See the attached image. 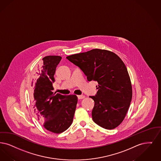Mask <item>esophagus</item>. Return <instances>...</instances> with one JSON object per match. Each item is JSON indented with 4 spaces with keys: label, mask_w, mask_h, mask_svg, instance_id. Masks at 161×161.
<instances>
[{
    "label": "esophagus",
    "mask_w": 161,
    "mask_h": 161,
    "mask_svg": "<svg viewBox=\"0 0 161 161\" xmlns=\"http://www.w3.org/2000/svg\"><path fill=\"white\" fill-rule=\"evenodd\" d=\"M85 96L84 95H78L77 96V98L78 99H83V98H85Z\"/></svg>",
    "instance_id": "obj_1"
}]
</instances>
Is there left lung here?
Instances as JSON below:
<instances>
[{"mask_svg":"<svg viewBox=\"0 0 161 161\" xmlns=\"http://www.w3.org/2000/svg\"><path fill=\"white\" fill-rule=\"evenodd\" d=\"M79 67L88 81H97L98 91L92 111V119L106 129H114L126 117L132 97L130 79L126 65L114 52L95 49L67 56Z\"/></svg>","mask_w":161,"mask_h":161,"instance_id":"left-lung-1","label":"left lung"}]
</instances>
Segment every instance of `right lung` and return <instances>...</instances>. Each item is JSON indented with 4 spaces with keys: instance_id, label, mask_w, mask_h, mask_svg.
Listing matches in <instances>:
<instances>
[{
    "instance_id": "obj_1",
    "label": "right lung",
    "mask_w": 161,
    "mask_h": 161,
    "mask_svg": "<svg viewBox=\"0 0 161 161\" xmlns=\"http://www.w3.org/2000/svg\"><path fill=\"white\" fill-rule=\"evenodd\" d=\"M61 59L59 56L43 58L40 76L33 79L31 85L35 115L45 129L55 133H62L71 126L77 103L76 95L52 92L56 67Z\"/></svg>"
}]
</instances>
